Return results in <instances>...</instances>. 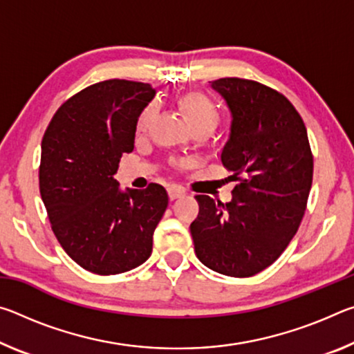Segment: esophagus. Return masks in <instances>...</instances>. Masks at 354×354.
Segmentation results:
<instances>
[{
  "label": "esophagus",
  "mask_w": 354,
  "mask_h": 354,
  "mask_svg": "<svg viewBox=\"0 0 354 354\" xmlns=\"http://www.w3.org/2000/svg\"><path fill=\"white\" fill-rule=\"evenodd\" d=\"M184 195H185L184 190H181V189H178V187L169 189V198H170L171 201H175V200H178V198H183Z\"/></svg>",
  "instance_id": "1"
}]
</instances>
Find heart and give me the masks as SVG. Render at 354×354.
Here are the masks:
<instances>
[{"label": "heart", "instance_id": "b5f03b06", "mask_svg": "<svg viewBox=\"0 0 354 354\" xmlns=\"http://www.w3.org/2000/svg\"><path fill=\"white\" fill-rule=\"evenodd\" d=\"M181 104V109L184 112L185 118L190 123L192 129L195 128H211L214 129L215 123H217L218 113L215 106L209 101L206 97H203L201 93L196 92H190L185 93L184 97L179 101ZM154 115V106H148L147 109H143L140 113L139 122H137V129L143 131L149 123V120Z\"/></svg>", "mask_w": 354, "mask_h": 354}]
</instances>
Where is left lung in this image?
<instances>
[{"mask_svg": "<svg viewBox=\"0 0 354 354\" xmlns=\"http://www.w3.org/2000/svg\"><path fill=\"white\" fill-rule=\"evenodd\" d=\"M231 112L221 164L237 181L230 203L196 195L190 225L195 254L211 270L234 278L262 272L297 234L313 185L308 131L284 95L256 81L211 82Z\"/></svg>", "mask_w": 354, "mask_h": 354, "instance_id": "left-lung-1", "label": "left lung"}]
</instances>
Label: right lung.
I'll list each match as a JSON object with an SVG mask.
<instances>
[{
    "instance_id": "obj_1",
    "label": "right lung",
    "mask_w": 354,
    "mask_h": 354,
    "mask_svg": "<svg viewBox=\"0 0 354 354\" xmlns=\"http://www.w3.org/2000/svg\"><path fill=\"white\" fill-rule=\"evenodd\" d=\"M154 95L143 82L93 84L59 107L41 140L39 184L53 232L92 273L133 270L151 256L169 195L159 184L123 192L113 175Z\"/></svg>"
}]
</instances>
